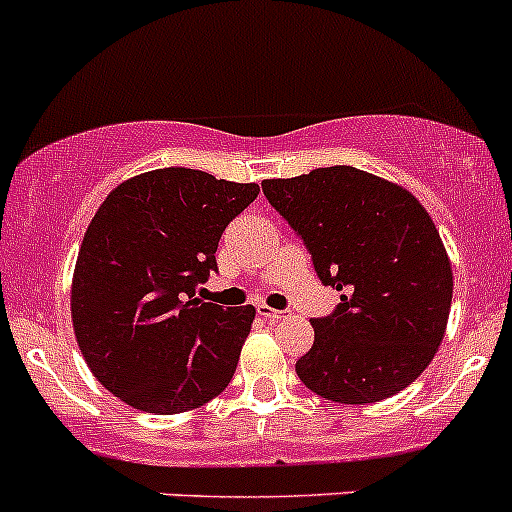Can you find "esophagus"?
Segmentation results:
<instances>
[{"label":"esophagus","mask_w":512,"mask_h":512,"mask_svg":"<svg viewBox=\"0 0 512 512\" xmlns=\"http://www.w3.org/2000/svg\"><path fill=\"white\" fill-rule=\"evenodd\" d=\"M257 314L265 319H272V322L289 317V312H285V309H272V307H267V304H260V307H257Z\"/></svg>","instance_id":"esophagus-1"}]
</instances>
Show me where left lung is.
Returning <instances> with one entry per match:
<instances>
[{
	"mask_svg": "<svg viewBox=\"0 0 512 512\" xmlns=\"http://www.w3.org/2000/svg\"><path fill=\"white\" fill-rule=\"evenodd\" d=\"M342 302L312 319L297 376L322 399L374 404L404 391L443 342L453 270L431 215L401 185L352 165L262 183Z\"/></svg>",
	"mask_w": 512,
	"mask_h": 512,
	"instance_id": "1",
	"label": "left lung"
}]
</instances>
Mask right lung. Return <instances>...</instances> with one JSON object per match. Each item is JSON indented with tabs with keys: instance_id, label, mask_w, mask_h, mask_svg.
Wrapping results in <instances>:
<instances>
[{
	"instance_id": "right-lung-1",
	"label": "right lung",
	"mask_w": 512,
	"mask_h": 512,
	"mask_svg": "<svg viewBox=\"0 0 512 512\" xmlns=\"http://www.w3.org/2000/svg\"><path fill=\"white\" fill-rule=\"evenodd\" d=\"M260 193L193 168L123 180L96 210L76 260L71 319L86 364L113 396L183 414L223 394L255 307L223 309L198 289L218 270L232 218Z\"/></svg>"
}]
</instances>
